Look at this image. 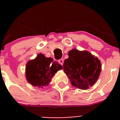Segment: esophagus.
I'll use <instances>...</instances> for the list:
<instances>
[{
	"label": "esophagus",
	"instance_id": "1",
	"mask_svg": "<svg viewBox=\"0 0 120 120\" xmlns=\"http://www.w3.org/2000/svg\"><path fill=\"white\" fill-rule=\"evenodd\" d=\"M59 64H60L63 65V63H64V60L63 59H60V60H59Z\"/></svg>",
	"mask_w": 120,
	"mask_h": 120
}]
</instances>
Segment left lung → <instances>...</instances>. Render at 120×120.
Masks as SVG:
<instances>
[{"label":"left lung","mask_w":120,"mask_h":120,"mask_svg":"<svg viewBox=\"0 0 120 120\" xmlns=\"http://www.w3.org/2000/svg\"><path fill=\"white\" fill-rule=\"evenodd\" d=\"M100 61L87 51L72 49L64 60L63 70L71 85L81 89H87L98 80L101 71Z\"/></svg>","instance_id":"8db88e82"}]
</instances>
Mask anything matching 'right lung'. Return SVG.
Returning <instances> with one entry per match:
<instances>
[{"instance_id":"add662e5","label":"right lung","mask_w":120,"mask_h":120,"mask_svg":"<svg viewBox=\"0 0 120 120\" xmlns=\"http://www.w3.org/2000/svg\"><path fill=\"white\" fill-rule=\"evenodd\" d=\"M62 67L50 57L39 54L34 60H30L26 66V78L34 86L43 88L51 82L54 74Z\"/></svg>"}]
</instances>
